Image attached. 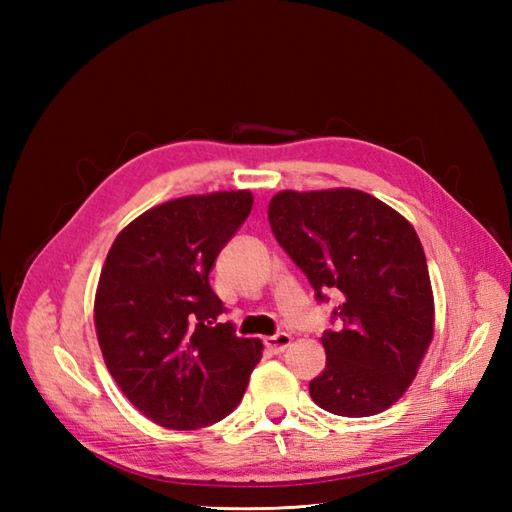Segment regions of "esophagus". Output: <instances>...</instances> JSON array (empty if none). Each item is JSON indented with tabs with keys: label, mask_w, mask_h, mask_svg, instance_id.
<instances>
[{
	"label": "esophagus",
	"mask_w": 512,
	"mask_h": 512,
	"mask_svg": "<svg viewBox=\"0 0 512 512\" xmlns=\"http://www.w3.org/2000/svg\"><path fill=\"white\" fill-rule=\"evenodd\" d=\"M290 343H292V336L286 334V332H279V334H275V336H266V341H264V345H266L268 350L273 352V354H281Z\"/></svg>",
	"instance_id": "1"
}]
</instances>
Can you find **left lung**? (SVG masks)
<instances>
[{
	"label": "left lung",
	"mask_w": 512,
	"mask_h": 512,
	"mask_svg": "<svg viewBox=\"0 0 512 512\" xmlns=\"http://www.w3.org/2000/svg\"><path fill=\"white\" fill-rule=\"evenodd\" d=\"M268 222L319 301L341 295L325 330V369L310 396L325 411L365 418L405 394L433 339L427 257L413 226L356 189L281 191Z\"/></svg>",
	"instance_id": "1"
}]
</instances>
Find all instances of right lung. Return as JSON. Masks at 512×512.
I'll use <instances>...</instances> for the list:
<instances>
[{
  "mask_svg": "<svg viewBox=\"0 0 512 512\" xmlns=\"http://www.w3.org/2000/svg\"><path fill=\"white\" fill-rule=\"evenodd\" d=\"M250 209V191L187 195L136 217L107 253L96 336L127 400L160 427L191 431L226 418L262 358V341L215 323L226 308L209 284Z\"/></svg>",
  "mask_w": 512,
  "mask_h": 512,
  "instance_id": "1",
  "label": "right lung"
}]
</instances>
